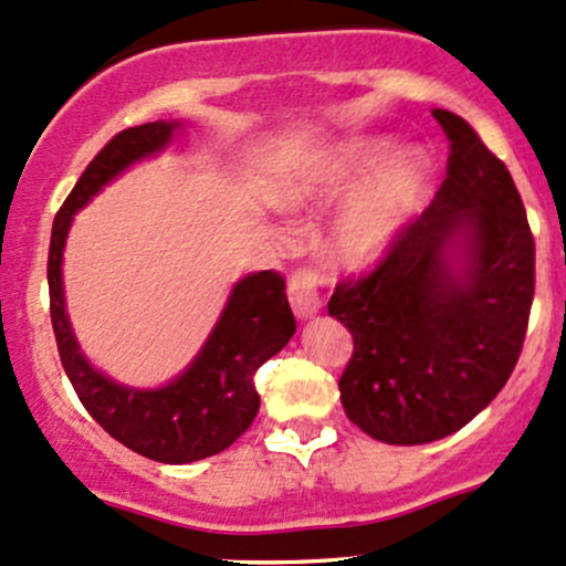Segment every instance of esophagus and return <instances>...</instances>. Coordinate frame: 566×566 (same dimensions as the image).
I'll list each match as a JSON object with an SVG mask.
<instances>
[{
    "instance_id": "obj_1",
    "label": "esophagus",
    "mask_w": 566,
    "mask_h": 566,
    "mask_svg": "<svg viewBox=\"0 0 566 566\" xmlns=\"http://www.w3.org/2000/svg\"><path fill=\"white\" fill-rule=\"evenodd\" d=\"M326 283L324 272L315 266H302L289 277V302L300 318H313L321 310V285Z\"/></svg>"
}]
</instances>
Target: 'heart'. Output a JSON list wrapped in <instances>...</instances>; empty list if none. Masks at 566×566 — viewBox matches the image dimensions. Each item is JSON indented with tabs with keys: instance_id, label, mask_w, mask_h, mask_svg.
<instances>
[{
	"instance_id": "1",
	"label": "heart",
	"mask_w": 566,
	"mask_h": 566,
	"mask_svg": "<svg viewBox=\"0 0 566 566\" xmlns=\"http://www.w3.org/2000/svg\"><path fill=\"white\" fill-rule=\"evenodd\" d=\"M394 154H397V145L388 139L348 145L324 164L313 184L291 191L289 199L302 202L315 191H350L373 178L375 172H380ZM427 188L429 161L423 159V154L410 150V154L399 156L375 180V186L337 221L329 242L334 259L348 266H361L378 259L405 227L407 218L423 202Z\"/></svg>"
}]
</instances>
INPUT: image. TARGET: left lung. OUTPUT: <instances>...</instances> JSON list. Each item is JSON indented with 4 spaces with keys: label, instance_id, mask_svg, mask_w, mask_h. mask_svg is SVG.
<instances>
[{
    "label": "left lung",
    "instance_id": "1",
    "mask_svg": "<svg viewBox=\"0 0 566 566\" xmlns=\"http://www.w3.org/2000/svg\"><path fill=\"white\" fill-rule=\"evenodd\" d=\"M431 115L451 143L446 180L375 270L339 281L329 300L354 334L345 416L388 446L442 440L489 407L534 300V237L507 167L464 118Z\"/></svg>",
    "mask_w": 566,
    "mask_h": 566
}]
</instances>
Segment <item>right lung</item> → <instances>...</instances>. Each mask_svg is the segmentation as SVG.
<instances>
[{
	"instance_id": "obj_1",
	"label": "right lung",
	"mask_w": 566,
	"mask_h": 566,
	"mask_svg": "<svg viewBox=\"0 0 566 566\" xmlns=\"http://www.w3.org/2000/svg\"><path fill=\"white\" fill-rule=\"evenodd\" d=\"M175 129V120H156L118 132L91 159L86 172L59 208L48 251L53 334L77 399L107 434L124 442L129 451L161 464H188L232 446L259 412L253 375L266 358L283 350L296 329L294 313L285 300L283 275L264 270L234 285L205 348L169 386L154 391L118 386L96 373L81 354L66 318L62 285V256L72 216L129 164L159 154Z\"/></svg>"
}]
</instances>
